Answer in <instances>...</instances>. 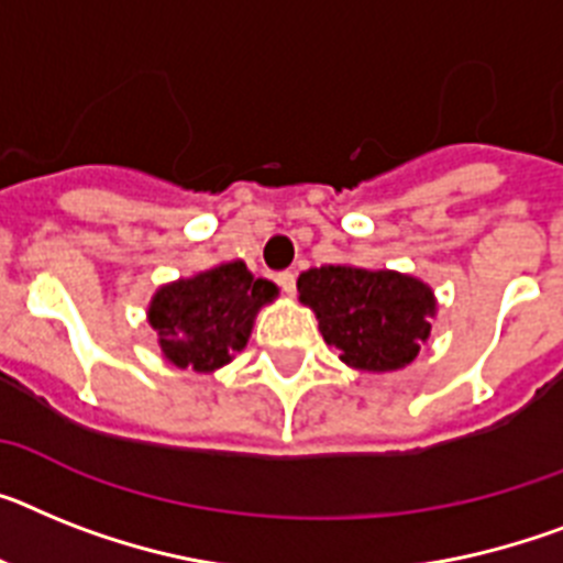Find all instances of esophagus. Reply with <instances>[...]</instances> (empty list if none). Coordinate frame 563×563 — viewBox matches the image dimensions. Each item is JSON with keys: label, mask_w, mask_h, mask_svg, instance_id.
Returning <instances> with one entry per match:
<instances>
[{"label": "esophagus", "mask_w": 563, "mask_h": 563, "mask_svg": "<svg viewBox=\"0 0 563 563\" xmlns=\"http://www.w3.org/2000/svg\"><path fill=\"white\" fill-rule=\"evenodd\" d=\"M277 283H280V289L286 291V295H295V283H297L295 272H280L277 274Z\"/></svg>", "instance_id": "obj_1"}]
</instances>
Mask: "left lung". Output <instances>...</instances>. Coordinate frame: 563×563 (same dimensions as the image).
Instances as JSON below:
<instances>
[{
	"instance_id": "1",
	"label": "left lung",
	"mask_w": 563,
	"mask_h": 563,
	"mask_svg": "<svg viewBox=\"0 0 563 563\" xmlns=\"http://www.w3.org/2000/svg\"><path fill=\"white\" fill-rule=\"evenodd\" d=\"M297 291L300 303L318 314L325 343L352 369H404L432 332L434 295L409 274L320 266L297 277Z\"/></svg>"
}]
</instances>
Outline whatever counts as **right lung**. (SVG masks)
I'll list each match as a JSON object with an SVG mask.
<instances>
[{
	"label": "right lung",
	"mask_w": 563,
	"mask_h": 563,
	"mask_svg": "<svg viewBox=\"0 0 563 563\" xmlns=\"http://www.w3.org/2000/svg\"><path fill=\"white\" fill-rule=\"evenodd\" d=\"M277 286L254 277L243 260H231L186 280L168 283L151 297L148 323L174 366L214 372L243 352L260 306L272 303Z\"/></svg>",
	"instance_id": "1"
}]
</instances>
